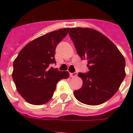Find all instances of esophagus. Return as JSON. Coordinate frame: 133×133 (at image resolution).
I'll use <instances>...</instances> for the list:
<instances>
[{
  "label": "esophagus",
  "instance_id": "obj_1",
  "mask_svg": "<svg viewBox=\"0 0 133 133\" xmlns=\"http://www.w3.org/2000/svg\"><path fill=\"white\" fill-rule=\"evenodd\" d=\"M77 75V72H70V77H75Z\"/></svg>",
  "mask_w": 133,
  "mask_h": 133
}]
</instances>
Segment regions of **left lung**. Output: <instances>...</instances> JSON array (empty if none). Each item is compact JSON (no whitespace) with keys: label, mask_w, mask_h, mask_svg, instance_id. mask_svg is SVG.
I'll return each instance as SVG.
<instances>
[{"label":"left lung","mask_w":133,"mask_h":133,"mask_svg":"<svg viewBox=\"0 0 133 133\" xmlns=\"http://www.w3.org/2000/svg\"><path fill=\"white\" fill-rule=\"evenodd\" d=\"M82 60H87L89 70L78 72L83 79L75 98L89 105L107 101L117 92L125 77V59L106 36L88 28H72L69 33Z\"/></svg>","instance_id":"left-lung-1"}]
</instances>
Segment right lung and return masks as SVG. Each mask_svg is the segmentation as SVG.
I'll use <instances>...</instances> for the list:
<instances>
[{
  "label": "right lung",
  "instance_id": "1",
  "mask_svg": "<svg viewBox=\"0 0 133 133\" xmlns=\"http://www.w3.org/2000/svg\"><path fill=\"white\" fill-rule=\"evenodd\" d=\"M70 29L50 32L32 41L20 51L13 63L12 78L20 95L30 104L41 105L53 96L56 84L69 77L67 71L50 67L56 64V46Z\"/></svg>",
  "mask_w": 133,
  "mask_h": 133
}]
</instances>
